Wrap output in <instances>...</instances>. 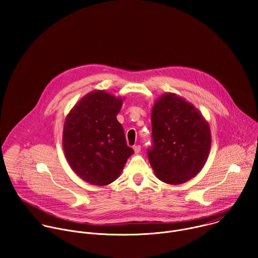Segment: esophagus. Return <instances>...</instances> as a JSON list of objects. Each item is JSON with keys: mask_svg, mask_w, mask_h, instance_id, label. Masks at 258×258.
<instances>
[{"mask_svg": "<svg viewBox=\"0 0 258 258\" xmlns=\"http://www.w3.org/2000/svg\"><path fill=\"white\" fill-rule=\"evenodd\" d=\"M134 150H135V153H140V151H141V146H140V145L134 146Z\"/></svg>", "mask_w": 258, "mask_h": 258, "instance_id": "esophagus-1", "label": "esophagus"}]
</instances>
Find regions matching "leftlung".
<instances>
[{
	"mask_svg": "<svg viewBox=\"0 0 258 258\" xmlns=\"http://www.w3.org/2000/svg\"><path fill=\"white\" fill-rule=\"evenodd\" d=\"M152 144L147 150L156 176L178 185L204 166L211 146L210 128L202 114L185 99L163 95L154 105Z\"/></svg>",
	"mask_w": 258,
	"mask_h": 258,
	"instance_id": "left-lung-1",
	"label": "left lung"
}]
</instances>
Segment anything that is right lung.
<instances>
[{
	"mask_svg": "<svg viewBox=\"0 0 258 258\" xmlns=\"http://www.w3.org/2000/svg\"><path fill=\"white\" fill-rule=\"evenodd\" d=\"M122 100L104 91L91 92L69 112L63 130L67 161L80 177L105 186L120 174L134 150L116 115Z\"/></svg>",
	"mask_w": 258,
	"mask_h": 258,
	"instance_id": "add662e5",
	"label": "right lung"
}]
</instances>
